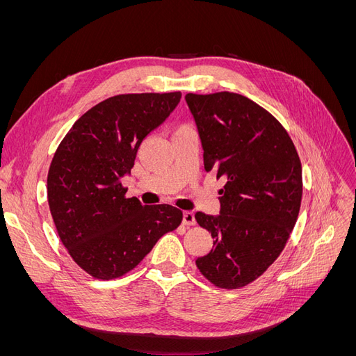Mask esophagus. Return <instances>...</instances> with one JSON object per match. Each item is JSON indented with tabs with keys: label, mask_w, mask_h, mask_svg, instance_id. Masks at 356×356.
Segmentation results:
<instances>
[{
	"label": "esophagus",
	"mask_w": 356,
	"mask_h": 356,
	"mask_svg": "<svg viewBox=\"0 0 356 356\" xmlns=\"http://www.w3.org/2000/svg\"><path fill=\"white\" fill-rule=\"evenodd\" d=\"M182 224H184V225H195L196 224L195 213H193L191 211H186L184 213H182Z\"/></svg>",
	"instance_id": "esophagus-1"
}]
</instances>
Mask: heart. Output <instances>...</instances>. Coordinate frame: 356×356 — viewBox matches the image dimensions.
Returning <instances> with one entry per match:
<instances>
[{
  "mask_svg": "<svg viewBox=\"0 0 356 356\" xmlns=\"http://www.w3.org/2000/svg\"><path fill=\"white\" fill-rule=\"evenodd\" d=\"M182 127H186V126H182ZM179 129H181V127H179Z\"/></svg>",
  "mask_w": 356,
  "mask_h": 356,
  "instance_id": "obj_1",
  "label": "heart"
}]
</instances>
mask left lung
Masks as SVG:
<instances>
[{
    "mask_svg": "<svg viewBox=\"0 0 356 356\" xmlns=\"http://www.w3.org/2000/svg\"><path fill=\"white\" fill-rule=\"evenodd\" d=\"M207 172L225 181L220 213L196 212L211 232V252L196 266L215 286L251 284L270 266L293 232L303 195L301 163L288 132L246 96L187 93Z\"/></svg>",
    "mask_w": 356,
    "mask_h": 356,
    "instance_id": "8db88e82",
    "label": "left lung"
}]
</instances>
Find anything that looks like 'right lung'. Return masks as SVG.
Instances as JSON below:
<instances>
[{"label": "right lung", "instance_id": "add662e5", "mask_svg": "<svg viewBox=\"0 0 356 356\" xmlns=\"http://www.w3.org/2000/svg\"><path fill=\"white\" fill-rule=\"evenodd\" d=\"M181 92L117 95L84 113L50 163L47 200L59 238L72 260L96 279L120 277L182 221L170 204L127 199L144 139L175 110Z\"/></svg>", "mask_w": 356, "mask_h": 356}]
</instances>
